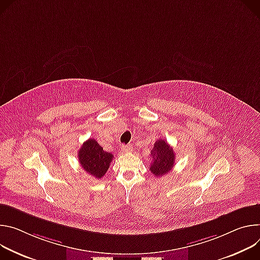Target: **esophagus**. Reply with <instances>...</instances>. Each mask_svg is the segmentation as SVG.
I'll use <instances>...</instances> for the list:
<instances>
[{"label":"esophagus","instance_id":"obj_1","mask_svg":"<svg viewBox=\"0 0 260 260\" xmlns=\"http://www.w3.org/2000/svg\"><path fill=\"white\" fill-rule=\"evenodd\" d=\"M121 151L123 153H129L132 151V146L131 145H126V146H122L121 147Z\"/></svg>","mask_w":260,"mask_h":260}]
</instances>
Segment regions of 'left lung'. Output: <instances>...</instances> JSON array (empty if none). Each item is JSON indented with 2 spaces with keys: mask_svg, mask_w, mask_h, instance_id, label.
Returning a JSON list of instances; mask_svg holds the SVG:
<instances>
[{
  "mask_svg": "<svg viewBox=\"0 0 260 260\" xmlns=\"http://www.w3.org/2000/svg\"><path fill=\"white\" fill-rule=\"evenodd\" d=\"M175 155L174 149L168 145L166 140L157 139L151 152L152 163L150 170L152 174L157 178L168 174L175 166Z\"/></svg>",
  "mask_w": 260,
  "mask_h": 260,
  "instance_id": "obj_1",
  "label": "left lung"
}]
</instances>
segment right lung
<instances>
[{"mask_svg": "<svg viewBox=\"0 0 260 260\" xmlns=\"http://www.w3.org/2000/svg\"><path fill=\"white\" fill-rule=\"evenodd\" d=\"M112 159L113 155L105 152L93 138L84 141L78 151L79 164L84 171L96 179L104 177Z\"/></svg>", "mask_w": 260, "mask_h": 260, "instance_id": "add662e5", "label": "right lung"}]
</instances>
